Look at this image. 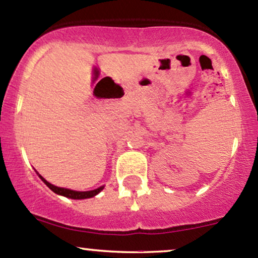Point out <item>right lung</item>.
<instances>
[{"label":"right lung","mask_w":258,"mask_h":258,"mask_svg":"<svg viewBox=\"0 0 258 258\" xmlns=\"http://www.w3.org/2000/svg\"><path fill=\"white\" fill-rule=\"evenodd\" d=\"M38 177H40V178L42 179V182L44 183V184L48 186V188L51 189V190L54 191L55 194L63 195V197H65V198H70V199H78L79 200V199H88V198H93V197H96V195L98 194V193H100V191L103 190V188H104V185H102V186H99V188L94 189V190L76 191V190H72V189L60 188V186L53 185L49 182H47V180L44 179L42 176H40V174H38Z\"/></svg>","instance_id":"right-lung-1"}]
</instances>
